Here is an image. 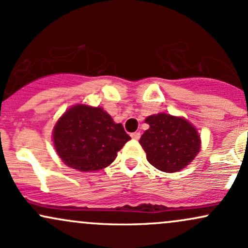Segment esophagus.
I'll use <instances>...</instances> for the list:
<instances>
[{
	"label": "esophagus",
	"instance_id": "esophagus-1",
	"mask_svg": "<svg viewBox=\"0 0 248 248\" xmlns=\"http://www.w3.org/2000/svg\"><path fill=\"white\" fill-rule=\"evenodd\" d=\"M130 136H132L133 140H139V139L141 138V134H140V132H135V133H133Z\"/></svg>",
	"mask_w": 248,
	"mask_h": 248
}]
</instances>
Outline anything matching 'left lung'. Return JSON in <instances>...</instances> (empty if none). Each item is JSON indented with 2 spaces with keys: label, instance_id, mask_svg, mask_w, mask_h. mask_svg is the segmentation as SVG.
I'll return each mask as SVG.
<instances>
[{
  "label": "left lung",
  "instance_id": "left-lung-1",
  "mask_svg": "<svg viewBox=\"0 0 248 248\" xmlns=\"http://www.w3.org/2000/svg\"><path fill=\"white\" fill-rule=\"evenodd\" d=\"M146 124L150 127L141 136L140 144L148 162L161 171H179L201 149L197 129L186 119L160 113L148 116Z\"/></svg>",
  "mask_w": 248,
  "mask_h": 248
}]
</instances>
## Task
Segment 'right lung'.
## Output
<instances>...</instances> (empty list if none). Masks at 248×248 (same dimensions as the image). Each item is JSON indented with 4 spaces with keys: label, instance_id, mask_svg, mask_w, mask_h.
Returning <instances> with one entry per match:
<instances>
[{
    "label": "right lung",
    "instance_id": "obj_1",
    "mask_svg": "<svg viewBox=\"0 0 248 248\" xmlns=\"http://www.w3.org/2000/svg\"><path fill=\"white\" fill-rule=\"evenodd\" d=\"M52 140L67 167L88 172L109 166L130 136L101 107L76 105L57 121Z\"/></svg>",
    "mask_w": 248,
    "mask_h": 248
}]
</instances>
